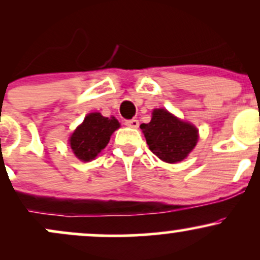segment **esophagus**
<instances>
[{
	"label": "esophagus",
	"mask_w": 260,
	"mask_h": 260,
	"mask_svg": "<svg viewBox=\"0 0 260 260\" xmlns=\"http://www.w3.org/2000/svg\"><path fill=\"white\" fill-rule=\"evenodd\" d=\"M124 124H126L127 127H131V128H138L139 121L136 120V118H133V120H126L124 121Z\"/></svg>",
	"instance_id": "esophagus-1"
}]
</instances>
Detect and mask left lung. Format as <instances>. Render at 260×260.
<instances>
[{"label": "left lung", "mask_w": 260, "mask_h": 260, "mask_svg": "<svg viewBox=\"0 0 260 260\" xmlns=\"http://www.w3.org/2000/svg\"><path fill=\"white\" fill-rule=\"evenodd\" d=\"M153 153L165 162L182 161L196 147L198 131L164 109L154 110L149 123L140 124Z\"/></svg>", "instance_id": "1"}]
</instances>
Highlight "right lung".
<instances>
[{"mask_svg": "<svg viewBox=\"0 0 260 260\" xmlns=\"http://www.w3.org/2000/svg\"><path fill=\"white\" fill-rule=\"evenodd\" d=\"M118 127L120 123L115 117H104L99 112L89 113L70 139L73 153L85 162L92 160L103 149H105L111 134Z\"/></svg>", "mask_w": 260, "mask_h": 260, "instance_id": "add662e5", "label": "right lung"}]
</instances>
